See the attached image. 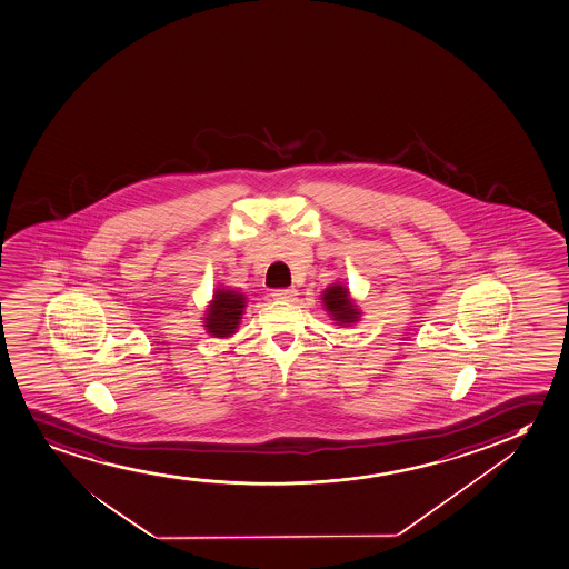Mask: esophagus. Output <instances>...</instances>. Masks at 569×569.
<instances>
[{
  "label": "esophagus",
  "mask_w": 569,
  "mask_h": 569,
  "mask_svg": "<svg viewBox=\"0 0 569 569\" xmlns=\"http://www.w3.org/2000/svg\"><path fill=\"white\" fill-rule=\"evenodd\" d=\"M273 299L276 301H296L297 297V289L289 288V289H276L272 293Z\"/></svg>",
  "instance_id": "34e87169"
}]
</instances>
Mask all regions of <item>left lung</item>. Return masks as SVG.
Instances as JSON below:
<instances>
[{
  "label": "left lung",
  "instance_id": "8db88e82",
  "mask_svg": "<svg viewBox=\"0 0 569 569\" xmlns=\"http://www.w3.org/2000/svg\"><path fill=\"white\" fill-rule=\"evenodd\" d=\"M322 305L325 310L330 315L333 320V325L341 326H353L361 320V309L355 303L353 297L349 293V288L346 283L336 281L332 286L322 291Z\"/></svg>",
  "mask_w": 569,
  "mask_h": 569
}]
</instances>
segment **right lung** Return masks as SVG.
Masks as SVG:
<instances>
[{
    "label": "right lung",
    "instance_id": "right-lung-1",
    "mask_svg": "<svg viewBox=\"0 0 569 569\" xmlns=\"http://www.w3.org/2000/svg\"><path fill=\"white\" fill-rule=\"evenodd\" d=\"M247 307V297L241 291L218 286L214 289L212 301L207 305L204 310V330L214 338H229L237 332V328L241 325V318Z\"/></svg>",
    "mask_w": 569,
    "mask_h": 569
}]
</instances>
